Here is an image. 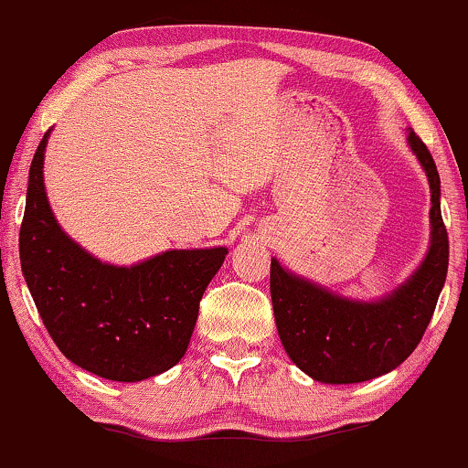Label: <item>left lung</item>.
Returning <instances> with one entry per match:
<instances>
[{
  "label": "left lung",
  "instance_id": "left-lung-1",
  "mask_svg": "<svg viewBox=\"0 0 468 468\" xmlns=\"http://www.w3.org/2000/svg\"><path fill=\"white\" fill-rule=\"evenodd\" d=\"M431 186V243L403 284L375 301L350 299L271 259V301L282 346L322 384H358L390 373L416 350L443 291L450 241L441 218V180L429 148L407 131Z\"/></svg>",
  "mask_w": 468,
  "mask_h": 468
}]
</instances>
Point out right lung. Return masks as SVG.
Wrapping results in <instances>:
<instances>
[{"mask_svg":"<svg viewBox=\"0 0 468 468\" xmlns=\"http://www.w3.org/2000/svg\"><path fill=\"white\" fill-rule=\"evenodd\" d=\"M48 129L29 169L18 237L21 269L46 331L63 356L112 381H142L177 365L193 337L199 301L229 250H165L112 265L71 239L44 186Z\"/></svg>","mask_w":468,"mask_h":468,"instance_id":"obj_1","label":"right lung"}]
</instances>
